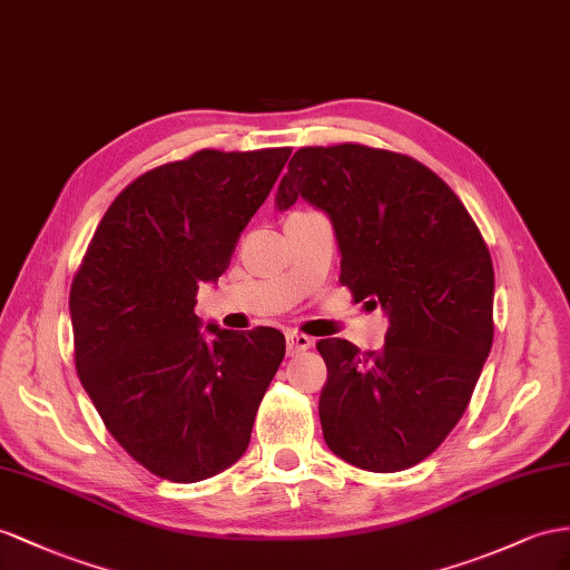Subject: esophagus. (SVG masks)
Masks as SVG:
<instances>
[{"instance_id":"esophagus-1","label":"esophagus","mask_w":570,"mask_h":570,"mask_svg":"<svg viewBox=\"0 0 570 570\" xmlns=\"http://www.w3.org/2000/svg\"><path fill=\"white\" fill-rule=\"evenodd\" d=\"M313 346V340L308 337V334H301V332H286V352L288 356H296L301 352H305V348Z\"/></svg>"}]
</instances>
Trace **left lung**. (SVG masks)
I'll return each instance as SVG.
<instances>
[{
	"label": "left lung",
	"instance_id": "8db88e82",
	"mask_svg": "<svg viewBox=\"0 0 570 570\" xmlns=\"http://www.w3.org/2000/svg\"><path fill=\"white\" fill-rule=\"evenodd\" d=\"M298 197L330 216L340 282L390 320L381 352L317 342L325 443L361 470H410L455 429L491 352L489 247L458 195L404 154L305 146L288 160L276 207Z\"/></svg>",
	"mask_w": 570,
	"mask_h": 570
}]
</instances>
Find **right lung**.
<instances>
[{"mask_svg": "<svg viewBox=\"0 0 570 570\" xmlns=\"http://www.w3.org/2000/svg\"><path fill=\"white\" fill-rule=\"evenodd\" d=\"M288 156V146L202 149L139 175L100 218L71 282L79 381L115 441L160 479H209L250 443L284 334L202 332L195 305Z\"/></svg>", "mask_w": 570, "mask_h": 570, "instance_id": "obj_1", "label": "right lung"}]
</instances>
